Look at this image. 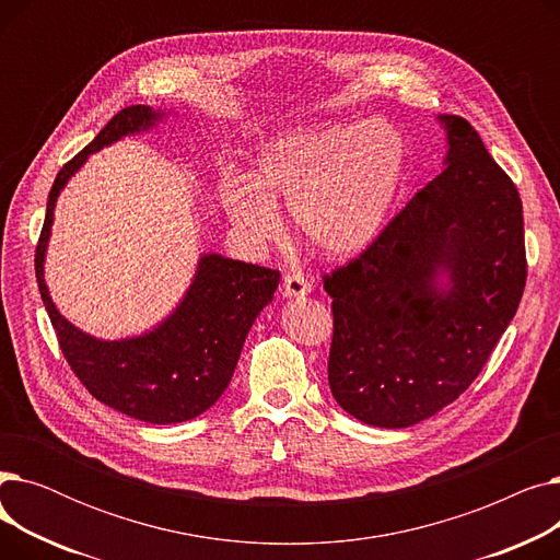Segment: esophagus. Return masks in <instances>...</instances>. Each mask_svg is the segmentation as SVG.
Returning <instances> with one entry per match:
<instances>
[{
	"label": "esophagus",
	"instance_id": "34e87169",
	"mask_svg": "<svg viewBox=\"0 0 560 560\" xmlns=\"http://www.w3.org/2000/svg\"><path fill=\"white\" fill-rule=\"evenodd\" d=\"M313 288V281L302 272H288L283 277V295L285 298H304Z\"/></svg>",
	"mask_w": 560,
	"mask_h": 560
}]
</instances>
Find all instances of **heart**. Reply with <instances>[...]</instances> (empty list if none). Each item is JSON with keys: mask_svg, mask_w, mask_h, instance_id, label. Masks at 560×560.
<instances>
[{"mask_svg": "<svg viewBox=\"0 0 560 560\" xmlns=\"http://www.w3.org/2000/svg\"><path fill=\"white\" fill-rule=\"evenodd\" d=\"M404 167L406 142L386 120L317 127L265 144L252 184H226L222 203L247 238L268 243L281 229L275 206L281 201L313 249L340 258L386 229Z\"/></svg>", "mask_w": 560, "mask_h": 560, "instance_id": "b5f03b06", "label": "heart"}]
</instances>
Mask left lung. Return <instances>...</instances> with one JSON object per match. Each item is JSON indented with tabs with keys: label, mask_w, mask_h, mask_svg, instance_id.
I'll use <instances>...</instances> for the list:
<instances>
[{
	"label": "left lung",
	"mask_w": 560,
	"mask_h": 560,
	"mask_svg": "<svg viewBox=\"0 0 560 560\" xmlns=\"http://www.w3.org/2000/svg\"><path fill=\"white\" fill-rule=\"evenodd\" d=\"M447 167L357 258L325 275L329 386L357 420L404 429L458 399L511 325L526 283L522 199L465 117ZM447 269L453 288H434Z\"/></svg>",
	"instance_id": "8db88e82"
}]
</instances>
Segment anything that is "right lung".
I'll use <instances>...</instances> for the list:
<instances>
[{
	"label": "right lung",
	"mask_w": 560,
	"mask_h": 560,
	"mask_svg": "<svg viewBox=\"0 0 560 560\" xmlns=\"http://www.w3.org/2000/svg\"><path fill=\"white\" fill-rule=\"evenodd\" d=\"M159 113L127 106L110 117L95 140L58 170L36 245V279L63 357L95 399L120 413L152 422H186L211 408L229 386L256 315L272 302L279 270L209 254L199 260L188 295L152 334L104 342L74 329L56 311L43 279L54 203L88 154L127 133L152 127Z\"/></svg>",
	"instance_id": "obj_1"
}]
</instances>
